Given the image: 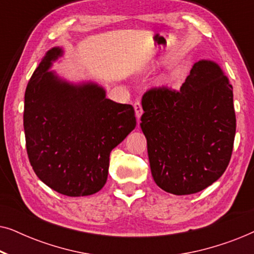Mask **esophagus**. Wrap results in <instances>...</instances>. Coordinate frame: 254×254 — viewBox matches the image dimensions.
Here are the masks:
<instances>
[{
	"instance_id": "obj_1",
	"label": "esophagus",
	"mask_w": 254,
	"mask_h": 254,
	"mask_svg": "<svg viewBox=\"0 0 254 254\" xmlns=\"http://www.w3.org/2000/svg\"><path fill=\"white\" fill-rule=\"evenodd\" d=\"M134 110H135V116H136V118H137V121H140V118L142 116V113H143L140 102H136L134 104Z\"/></svg>"
}]
</instances>
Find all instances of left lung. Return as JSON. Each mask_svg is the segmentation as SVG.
I'll return each instance as SVG.
<instances>
[{"label": "left lung", "mask_w": 254, "mask_h": 254, "mask_svg": "<svg viewBox=\"0 0 254 254\" xmlns=\"http://www.w3.org/2000/svg\"><path fill=\"white\" fill-rule=\"evenodd\" d=\"M142 109L140 126L158 187L189 195L223 175L234 147L236 116L232 85L220 64L195 62L178 91L149 90Z\"/></svg>", "instance_id": "1"}]
</instances>
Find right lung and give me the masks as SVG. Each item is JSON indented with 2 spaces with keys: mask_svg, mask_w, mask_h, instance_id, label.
Returning a JSON list of instances; mask_svg holds the SVG:
<instances>
[{
  "mask_svg": "<svg viewBox=\"0 0 254 254\" xmlns=\"http://www.w3.org/2000/svg\"><path fill=\"white\" fill-rule=\"evenodd\" d=\"M64 54L62 47L48 50L26 86V150L48 187L86 196L105 185L111 151L136 127V119L133 106L106 98L98 83L70 82L51 70Z\"/></svg>",
  "mask_w": 254,
  "mask_h": 254,
  "instance_id": "add662e5",
  "label": "right lung"
}]
</instances>
